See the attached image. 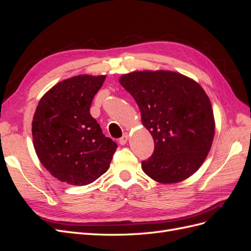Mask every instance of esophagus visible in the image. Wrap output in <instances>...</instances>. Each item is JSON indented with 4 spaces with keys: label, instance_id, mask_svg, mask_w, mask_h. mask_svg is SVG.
<instances>
[{
    "label": "esophagus",
    "instance_id": "1",
    "mask_svg": "<svg viewBox=\"0 0 251 251\" xmlns=\"http://www.w3.org/2000/svg\"><path fill=\"white\" fill-rule=\"evenodd\" d=\"M127 140H128V134H127V133H125V134L123 135V137H121V138L119 139V143L121 144V146H125V144L127 142Z\"/></svg>",
    "mask_w": 251,
    "mask_h": 251
}]
</instances>
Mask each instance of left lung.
Returning a JSON list of instances; mask_svg holds the SVG:
<instances>
[{
  "label": "left lung",
  "mask_w": 251,
  "mask_h": 251,
  "mask_svg": "<svg viewBox=\"0 0 251 251\" xmlns=\"http://www.w3.org/2000/svg\"><path fill=\"white\" fill-rule=\"evenodd\" d=\"M120 85L137 102L154 139V153L141 168L159 183H178L199 170L215 136L211 103L203 88L185 75L165 70L124 74Z\"/></svg>",
  "instance_id": "left-lung-1"
}]
</instances>
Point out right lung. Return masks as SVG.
Returning a JSON list of instances; mask_svg holds the SVG:
<instances>
[{"mask_svg": "<svg viewBox=\"0 0 251 251\" xmlns=\"http://www.w3.org/2000/svg\"><path fill=\"white\" fill-rule=\"evenodd\" d=\"M105 75H78L44 94L32 120V138L41 163L53 177L87 185L109 170L117 144L91 116L93 97Z\"/></svg>", "mask_w": 251, "mask_h": 251, "instance_id": "right-lung-1", "label": "right lung"}]
</instances>
